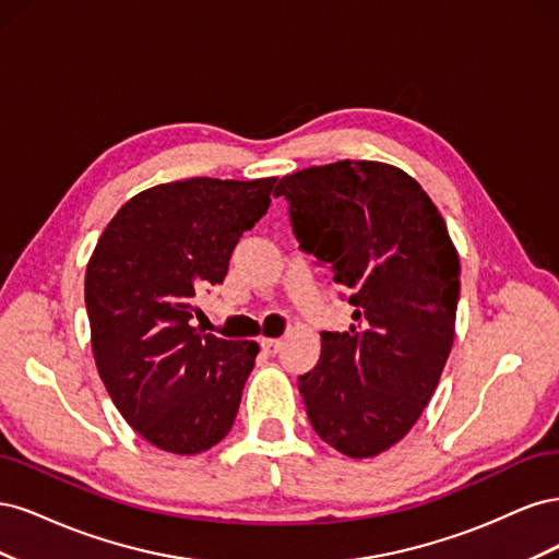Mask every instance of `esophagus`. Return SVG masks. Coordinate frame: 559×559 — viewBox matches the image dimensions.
<instances>
[{
	"label": "esophagus",
	"instance_id": "esophagus-1",
	"mask_svg": "<svg viewBox=\"0 0 559 559\" xmlns=\"http://www.w3.org/2000/svg\"><path fill=\"white\" fill-rule=\"evenodd\" d=\"M282 347H284V341H280V337H261V349L265 354H277Z\"/></svg>",
	"mask_w": 559,
	"mask_h": 559
}]
</instances>
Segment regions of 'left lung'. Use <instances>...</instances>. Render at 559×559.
I'll list each match as a JSON object with an SVG mask.
<instances>
[{
    "mask_svg": "<svg viewBox=\"0 0 559 559\" xmlns=\"http://www.w3.org/2000/svg\"><path fill=\"white\" fill-rule=\"evenodd\" d=\"M300 247L333 267L349 331L321 333L298 378L310 425L352 460L396 445L433 396L454 343L460 257L425 189L394 165L337 160L280 179Z\"/></svg>",
    "mask_w": 559,
    "mask_h": 559,
    "instance_id": "obj_1",
    "label": "left lung"
}]
</instances>
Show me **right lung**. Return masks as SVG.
<instances>
[{"label": "right lung", "instance_id": "right-lung-1", "mask_svg": "<svg viewBox=\"0 0 559 559\" xmlns=\"http://www.w3.org/2000/svg\"><path fill=\"white\" fill-rule=\"evenodd\" d=\"M277 177H193L132 195L86 267L97 373L128 425L173 454L230 431L259 354L253 341L200 333L195 294L222 284L230 253L267 212Z\"/></svg>", "mask_w": 559, "mask_h": 559}]
</instances>
